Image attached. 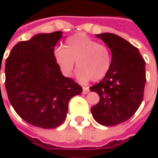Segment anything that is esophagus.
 Here are the masks:
<instances>
[{"mask_svg": "<svg viewBox=\"0 0 158 158\" xmlns=\"http://www.w3.org/2000/svg\"><path fill=\"white\" fill-rule=\"evenodd\" d=\"M89 91V87H87V86H83V87H82V93H83V94H87Z\"/></svg>", "mask_w": 158, "mask_h": 158, "instance_id": "obj_1", "label": "esophagus"}]
</instances>
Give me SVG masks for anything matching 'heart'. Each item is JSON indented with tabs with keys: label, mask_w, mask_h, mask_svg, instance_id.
I'll use <instances>...</instances> for the list:
<instances>
[{
	"label": "heart",
	"mask_w": 158,
	"mask_h": 158,
	"mask_svg": "<svg viewBox=\"0 0 158 158\" xmlns=\"http://www.w3.org/2000/svg\"><path fill=\"white\" fill-rule=\"evenodd\" d=\"M54 60L65 76H71L76 62L77 77L81 81H99L108 74L112 66L109 48L86 34L78 33L67 39L64 47L53 52Z\"/></svg>",
	"instance_id": "obj_1"
}]
</instances>
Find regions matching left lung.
Here are the masks:
<instances>
[{"label":"left lung","instance_id":"obj_1","mask_svg":"<svg viewBox=\"0 0 158 158\" xmlns=\"http://www.w3.org/2000/svg\"><path fill=\"white\" fill-rule=\"evenodd\" d=\"M112 51L108 74L89 89L99 95L91 107L95 120L103 126H116L130 118L141 106L146 82L145 60L139 50L113 33L97 34Z\"/></svg>","mask_w":158,"mask_h":158}]
</instances>
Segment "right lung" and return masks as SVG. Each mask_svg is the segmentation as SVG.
Instances as JSON below:
<instances>
[{
	"label": "right lung",
	"instance_id": "right-lung-1",
	"mask_svg": "<svg viewBox=\"0 0 158 158\" xmlns=\"http://www.w3.org/2000/svg\"><path fill=\"white\" fill-rule=\"evenodd\" d=\"M61 37L60 31L37 34L17 43L6 60L9 102L24 121L38 127L55 128L62 124L69 100L82 91L78 83L61 74L54 60V46Z\"/></svg>",
	"mask_w": 158,
	"mask_h": 158
}]
</instances>
